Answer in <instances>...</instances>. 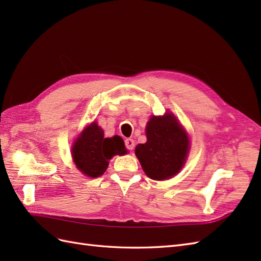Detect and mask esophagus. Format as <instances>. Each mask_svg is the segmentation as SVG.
Masks as SVG:
<instances>
[{"instance_id":"esophagus-1","label":"esophagus","mask_w":261,"mask_h":261,"mask_svg":"<svg viewBox=\"0 0 261 261\" xmlns=\"http://www.w3.org/2000/svg\"><path fill=\"white\" fill-rule=\"evenodd\" d=\"M125 146L128 150H133L134 147H135V141L132 138H126L125 139Z\"/></svg>"}]
</instances>
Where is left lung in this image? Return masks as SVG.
<instances>
[{"instance_id": "8db88e82", "label": "left lung", "mask_w": 261, "mask_h": 261, "mask_svg": "<svg viewBox=\"0 0 261 261\" xmlns=\"http://www.w3.org/2000/svg\"><path fill=\"white\" fill-rule=\"evenodd\" d=\"M147 141L136 146L135 153L146 175L163 180L176 175L189 151L187 133L171 112L151 116L146 126Z\"/></svg>"}]
</instances>
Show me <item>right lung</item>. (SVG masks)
<instances>
[{
    "instance_id": "1",
    "label": "right lung",
    "mask_w": 261,
    "mask_h": 261,
    "mask_svg": "<svg viewBox=\"0 0 261 261\" xmlns=\"http://www.w3.org/2000/svg\"><path fill=\"white\" fill-rule=\"evenodd\" d=\"M125 153H127V150L123 139L117 135L105 138L103 129L97 122L87 126L72 147L76 168L89 177H99L103 174L111 158Z\"/></svg>"
}]
</instances>
